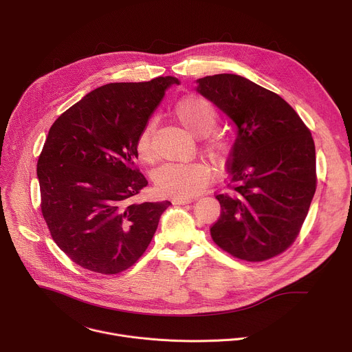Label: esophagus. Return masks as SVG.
Returning <instances> with one entry per match:
<instances>
[{
	"instance_id": "1",
	"label": "esophagus",
	"mask_w": 352,
	"mask_h": 352,
	"mask_svg": "<svg viewBox=\"0 0 352 352\" xmlns=\"http://www.w3.org/2000/svg\"><path fill=\"white\" fill-rule=\"evenodd\" d=\"M192 200H193L192 196H178L173 199V205H186V204H190Z\"/></svg>"
}]
</instances>
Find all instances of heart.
Returning a JSON list of instances; mask_svg holds the SVG:
<instances>
[{
  "mask_svg": "<svg viewBox=\"0 0 352 352\" xmlns=\"http://www.w3.org/2000/svg\"><path fill=\"white\" fill-rule=\"evenodd\" d=\"M171 114L193 136H205V153L217 164L224 166L234 150L232 139L226 133H210L217 124L219 114L208 98L199 94H186L174 104ZM136 152L142 162L153 163L156 159L155 148L150 140V126H146L136 139ZM212 178V168L208 163L195 160L189 163H170L159 167L153 179L156 188L163 195L192 196L204 190Z\"/></svg>",
  "mask_w": 352,
  "mask_h": 352,
  "instance_id": "heart-1",
  "label": "heart"
}]
</instances>
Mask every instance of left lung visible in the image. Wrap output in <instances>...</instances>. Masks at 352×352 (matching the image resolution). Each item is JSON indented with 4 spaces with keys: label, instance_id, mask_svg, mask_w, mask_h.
<instances>
[{
    "label": "left lung",
    "instance_id": "1",
    "mask_svg": "<svg viewBox=\"0 0 352 352\" xmlns=\"http://www.w3.org/2000/svg\"><path fill=\"white\" fill-rule=\"evenodd\" d=\"M197 82V91L238 126L210 235L236 259H272L299 235L316 190L311 131L284 98L246 78L219 74Z\"/></svg>",
    "mask_w": 352,
    "mask_h": 352
}]
</instances>
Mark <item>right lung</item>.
Here are the masks:
<instances>
[{
	"instance_id": "obj_1",
	"label": "right lung",
	"mask_w": 352,
	"mask_h": 352,
	"mask_svg": "<svg viewBox=\"0 0 352 352\" xmlns=\"http://www.w3.org/2000/svg\"><path fill=\"white\" fill-rule=\"evenodd\" d=\"M173 76L100 86L52 125L37 162L40 208L50 234L78 266L118 274L152 241L168 200L135 204L147 185L136 139Z\"/></svg>"
}]
</instances>
